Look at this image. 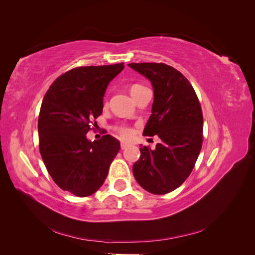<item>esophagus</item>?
<instances>
[{
    "instance_id": "obj_1",
    "label": "esophagus",
    "mask_w": 255,
    "mask_h": 255,
    "mask_svg": "<svg viewBox=\"0 0 255 255\" xmlns=\"http://www.w3.org/2000/svg\"><path fill=\"white\" fill-rule=\"evenodd\" d=\"M121 149L122 150H125V149H127L128 148V146L129 145V143H128V142H125V141H121Z\"/></svg>"
}]
</instances>
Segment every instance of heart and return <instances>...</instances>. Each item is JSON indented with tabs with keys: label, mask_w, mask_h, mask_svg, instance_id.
<instances>
[{
	"label": "heart",
	"mask_w": 255,
	"mask_h": 255,
	"mask_svg": "<svg viewBox=\"0 0 255 255\" xmlns=\"http://www.w3.org/2000/svg\"><path fill=\"white\" fill-rule=\"evenodd\" d=\"M143 89H145V87L143 86V85H140V84H132L128 88L129 94L133 98H135ZM116 130H117V132L120 134V136L123 137V138H129L130 136H132V129L128 128V127H126V126L117 127V128H116Z\"/></svg>",
	"instance_id": "1"
}]
</instances>
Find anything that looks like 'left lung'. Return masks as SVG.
Segmentation results:
<instances>
[{
  "instance_id": "1",
  "label": "left lung",
  "mask_w": 255,
  "mask_h": 255,
  "mask_svg": "<svg viewBox=\"0 0 255 255\" xmlns=\"http://www.w3.org/2000/svg\"><path fill=\"white\" fill-rule=\"evenodd\" d=\"M148 79L154 90L152 114L144 136L157 135L156 148L139 149L133 166L137 183L154 195H165L185 182L195 167L203 142V116L191 84L166 64H128Z\"/></svg>"
}]
</instances>
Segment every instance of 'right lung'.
Instances as JSON below:
<instances>
[{
	"mask_svg": "<svg viewBox=\"0 0 255 255\" xmlns=\"http://www.w3.org/2000/svg\"><path fill=\"white\" fill-rule=\"evenodd\" d=\"M123 68V63L74 68L56 79L42 100L38 118L41 157L53 181L74 196L95 194L120 150L119 140L111 135L90 141L86 134L102 114L110 82Z\"/></svg>",
	"mask_w": 255,
	"mask_h": 255,
	"instance_id": "1",
	"label": "right lung"
}]
</instances>
